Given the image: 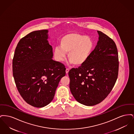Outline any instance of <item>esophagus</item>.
I'll return each instance as SVG.
<instances>
[{
	"label": "esophagus",
	"instance_id": "esophagus-1",
	"mask_svg": "<svg viewBox=\"0 0 134 134\" xmlns=\"http://www.w3.org/2000/svg\"><path fill=\"white\" fill-rule=\"evenodd\" d=\"M69 69L68 68H66V74H68V72H69Z\"/></svg>",
	"mask_w": 134,
	"mask_h": 134
}]
</instances>
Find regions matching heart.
I'll use <instances>...</instances> for the list:
<instances>
[{
	"label": "heart",
	"mask_w": 134,
	"mask_h": 134,
	"mask_svg": "<svg viewBox=\"0 0 134 134\" xmlns=\"http://www.w3.org/2000/svg\"><path fill=\"white\" fill-rule=\"evenodd\" d=\"M60 46L55 47L53 55L58 62H62L68 53L70 63L80 66L86 62L93 48L91 38L77 33H70L63 37Z\"/></svg>",
	"instance_id": "b5f03b06"
}]
</instances>
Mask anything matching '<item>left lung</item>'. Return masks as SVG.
<instances>
[{"mask_svg":"<svg viewBox=\"0 0 134 134\" xmlns=\"http://www.w3.org/2000/svg\"><path fill=\"white\" fill-rule=\"evenodd\" d=\"M97 32L98 40L88 60L68 73L71 93L78 102L86 106L103 100L114 87L118 75L116 45L107 35Z\"/></svg>","mask_w":134,"mask_h":134,"instance_id":"1","label":"left lung"}]
</instances>
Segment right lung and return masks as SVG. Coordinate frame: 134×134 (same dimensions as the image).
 Here are the masks:
<instances>
[{"mask_svg": "<svg viewBox=\"0 0 134 134\" xmlns=\"http://www.w3.org/2000/svg\"><path fill=\"white\" fill-rule=\"evenodd\" d=\"M49 31H36L21 38L13 59V75L18 90L28 104L43 108L53 100L61 79L63 64L54 61Z\"/></svg>", "mask_w": 134, "mask_h": 134, "instance_id": "right-lung-1", "label": "right lung"}]
</instances>
